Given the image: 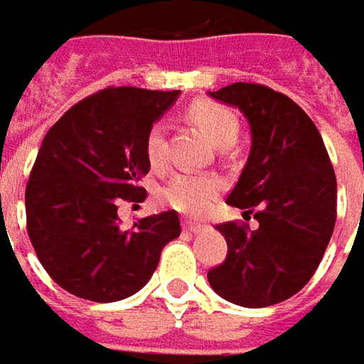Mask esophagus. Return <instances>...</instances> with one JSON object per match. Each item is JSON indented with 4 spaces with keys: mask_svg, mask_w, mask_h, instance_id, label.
<instances>
[{
    "mask_svg": "<svg viewBox=\"0 0 364 364\" xmlns=\"http://www.w3.org/2000/svg\"><path fill=\"white\" fill-rule=\"evenodd\" d=\"M182 226H184V230H188V232H200L202 228H204V224H200V222H192V220H184L182 222Z\"/></svg>",
    "mask_w": 364,
    "mask_h": 364,
    "instance_id": "34e87169",
    "label": "esophagus"
}]
</instances>
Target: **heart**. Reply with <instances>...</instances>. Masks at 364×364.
<instances>
[{
  "instance_id": "heart-1",
  "label": "heart",
  "mask_w": 364,
  "mask_h": 364,
  "mask_svg": "<svg viewBox=\"0 0 364 364\" xmlns=\"http://www.w3.org/2000/svg\"><path fill=\"white\" fill-rule=\"evenodd\" d=\"M190 116L218 148H228L236 142L240 124L230 108L216 102H196L190 108ZM144 148L150 168L162 170L168 162V136L162 122L154 124L150 128ZM220 190L222 184L214 176L180 172L160 188L158 198L172 210L182 212L188 216H202L210 210Z\"/></svg>"
}]
</instances>
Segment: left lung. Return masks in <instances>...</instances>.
Masks as SVG:
<instances>
[{
	"mask_svg": "<svg viewBox=\"0 0 364 364\" xmlns=\"http://www.w3.org/2000/svg\"><path fill=\"white\" fill-rule=\"evenodd\" d=\"M248 119L252 146L228 194L258 228L224 222L226 260L208 272L222 299L246 309L279 304L313 279L333 236L336 178L314 122L289 96L260 84H230L208 92Z\"/></svg>",
	"mask_w": 364,
	"mask_h": 364,
	"instance_id": "1",
	"label": "left lung"
}]
</instances>
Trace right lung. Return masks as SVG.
Returning <instances> with one entry per match:
<instances>
[{"instance_id": "1", "label": "right lung", "mask_w": 364, "mask_h": 364, "mask_svg": "<svg viewBox=\"0 0 364 364\" xmlns=\"http://www.w3.org/2000/svg\"><path fill=\"white\" fill-rule=\"evenodd\" d=\"M178 94L106 87L72 106L46 134L26 188V216L41 267L63 290L94 302L128 299L180 236L176 210L140 218L132 228L118 216L122 200L146 198V136Z\"/></svg>"}]
</instances>
